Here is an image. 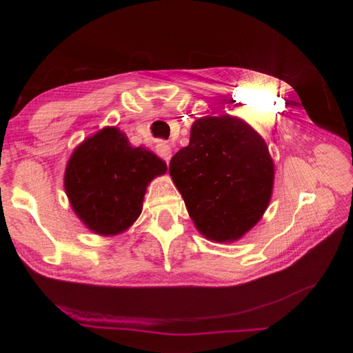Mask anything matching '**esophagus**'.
<instances>
[{
  "instance_id": "obj_1",
  "label": "esophagus",
  "mask_w": 353,
  "mask_h": 353,
  "mask_svg": "<svg viewBox=\"0 0 353 353\" xmlns=\"http://www.w3.org/2000/svg\"><path fill=\"white\" fill-rule=\"evenodd\" d=\"M156 153L163 160H166V162H169L170 157H172V147H170L166 141H159L156 145Z\"/></svg>"
}]
</instances>
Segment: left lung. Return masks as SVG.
<instances>
[{"label":"left lung","instance_id":"obj_1","mask_svg":"<svg viewBox=\"0 0 353 353\" xmlns=\"http://www.w3.org/2000/svg\"><path fill=\"white\" fill-rule=\"evenodd\" d=\"M169 174L201 236L232 243L268 209L275 169L263 138L240 117L221 114L193 122Z\"/></svg>","mask_w":353,"mask_h":353}]
</instances>
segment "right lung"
Returning a JSON list of instances; mask_svg holds the SVG:
<instances>
[{"label": "right lung", "mask_w": 353, "mask_h": 353, "mask_svg": "<svg viewBox=\"0 0 353 353\" xmlns=\"http://www.w3.org/2000/svg\"><path fill=\"white\" fill-rule=\"evenodd\" d=\"M166 163L145 147L131 145L116 126L83 140L65 169V191L73 212L97 236L130 230L141 215L148 184L165 175Z\"/></svg>", "instance_id": "obj_1"}]
</instances>
